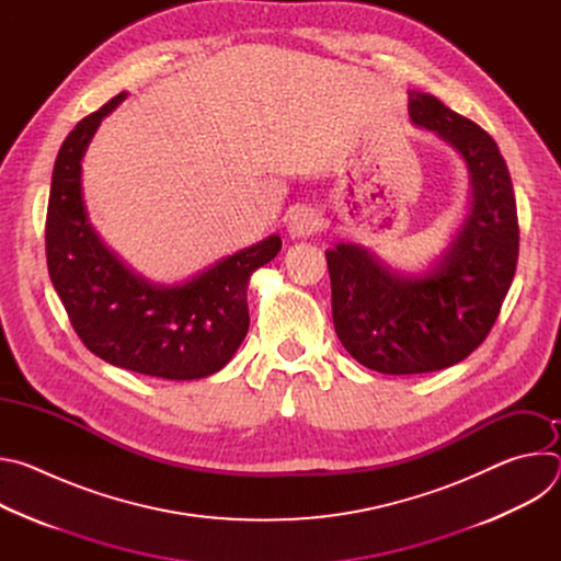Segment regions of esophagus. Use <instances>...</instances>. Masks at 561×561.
<instances>
[{
	"instance_id": "34e87169",
	"label": "esophagus",
	"mask_w": 561,
	"mask_h": 561,
	"mask_svg": "<svg viewBox=\"0 0 561 561\" xmlns=\"http://www.w3.org/2000/svg\"><path fill=\"white\" fill-rule=\"evenodd\" d=\"M319 228V217L310 208H295L288 215V232L290 237H310Z\"/></svg>"
}]
</instances>
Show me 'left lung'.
Returning a JSON list of instances; mask_svg holds the SVG:
<instances>
[{
  "mask_svg": "<svg viewBox=\"0 0 561 561\" xmlns=\"http://www.w3.org/2000/svg\"><path fill=\"white\" fill-rule=\"evenodd\" d=\"M409 113L466 159L472 208L424 277L392 275L355 244L327 251L335 333L359 364L383 375L433 373L466 359L489 337L519 255L513 184L495 139L426 93H411Z\"/></svg>",
  "mask_w": 561,
  "mask_h": 561,
  "instance_id": "obj_1",
  "label": "left lung"
}]
</instances>
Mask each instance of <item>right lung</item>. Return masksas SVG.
Segmentation results:
<instances>
[{"instance_id":"1","label":"right lung","mask_w":561,"mask_h":561,"mask_svg":"<svg viewBox=\"0 0 561 561\" xmlns=\"http://www.w3.org/2000/svg\"><path fill=\"white\" fill-rule=\"evenodd\" d=\"M119 93L64 139L46 210V264L70 327L104 362L162 379H199L228 364L249 333L251 275L275 260L277 234L173 288L133 275L93 232L82 202V157Z\"/></svg>"}]
</instances>
